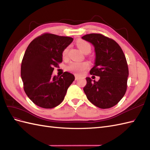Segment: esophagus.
Instances as JSON below:
<instances>
[{
	"label": "esophagus",
	"mask_w": 150,
	"mask_h": 150,
	"mask_svg": "<svg viewBox=\"0 0 150 150\" xmlns=\"http://www.w3.org/2000/svg\"><path fill=\"white\" fill-rule=\"evenodd\" d=\"M79 79V77L78 76L76 75V76H75V79H76V80H78V79Z\"/></svg>",
	"instance_id": "obj_1"
}]
</instances>
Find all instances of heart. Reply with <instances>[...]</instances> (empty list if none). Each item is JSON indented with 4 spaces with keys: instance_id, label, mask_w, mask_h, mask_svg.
I'll return each instance as SVG.
<instances>
[{
    "instance_id": "1",
    "label": "heart",
    "mask_w": 150,
    "mask_h": 150,
    "mask_svg": "<svg viewBox=\"0 0 150 150\" xmlns=\"http://www.w3.org/2000/svg\"><path fill=\"white\" fill-rule=\"evenodd\" d=\"M76 46L82 51L83 53H89L91 50V46L89 42L86 40L79 39L76 42ZM68 51V48L66 47L63 50L62 56L63 57H65L67 56V53ZM89 64L88 62H71V64L68 66L67 69L74 72L77 74H81L84 72V71L88 69Z\"/></svg>"
}]
</instances>
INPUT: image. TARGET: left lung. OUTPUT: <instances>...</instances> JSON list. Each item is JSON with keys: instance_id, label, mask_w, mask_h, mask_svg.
Wrapping results in <instances>:
<instances>
[{"instance_id": "left-lung-1", "label": "left lung", "mask_w": 150, "mask_h": 150, "mask_svg": "<svg viewBox=\"0 0 150 150\" xmlns=\"http://www.w3.org/2000/svg\"><path fill=\"white\" fill-rule=\"evenodd\" d=\"M82 39L94 47V65L90 74L99 76L98 81L86 78L83 90L88 100L101 109L110 108L124 96L129 75L123 51L114 40L100 34H86Z\"/></svg>"}]
</instances>
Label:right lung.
I'll list each match as a JSON object with an SVG mask.
<instances>
[{
  "mask_svg": "<svg viewBox=\"0 0 150 150\" xmlns=\"http://www.w3.org/2000/svg\"><path fill=\"white\" fill-rule=\"evenodd\" d=\"M73 39L46 33L34 39L27 48L21 64V78L27 96L36 105L50 109L64 100L74 76L65 72L52 76L54 67L62 61V53Z\"/></svg>",
  "mask_w": 150,
  "mask_h": 150,
  "instance_id": "right-lung-1",
  "label": "right lung"
}]
</instances>
